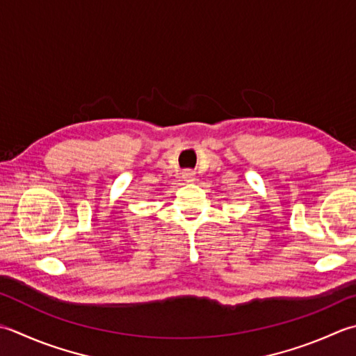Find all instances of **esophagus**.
<instances>
[{
	"label": "esophagus",
	"mask_w": 356,
	"mask_h": 356,
	"mask_svg": "<svg viewBox=\"0 0 356 356\" xmlns=\"http://www.w3.org/2000/svg\"><path fill=\"white\" fill-rule=\"evenodd\" d=\"M182 179L185 182H194V171L191 170H186L182 172Z\"/></svg>",
	"instance_id": "34e87169"
}]
</instances>
